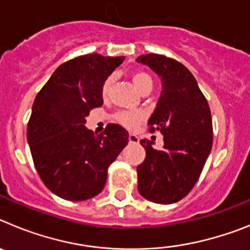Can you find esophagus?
Returning <instances> with one entry per match:
<instances>
[{
    "instance_id": "1",
    "label": "esophagus",
    "mask_w": 250,
    "mask_h": 250,
    "mask_svg": "<svg viewBox=\"0 0 250 250\" xmlns=\"http://www.w3.org/2000/svg\"><path fill=\"white\" fill-rule=\"evenodd\" d=\"M129 141L131 144H138L139 143V138L135 135V134H130L129 135Z\"/></svg>"
}]
</instances>
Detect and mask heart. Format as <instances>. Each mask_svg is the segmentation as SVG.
I'll use <instances>...</instances> for the list:
<instances>
[{"mask_svg": "<svg viewBox=\"0 0 250 250\" xmlns=\"http://www.w3.org/2000/svg\"><path fill=\"white\" fill-rule=\"evenodd\" d=\"M111 83H112L111 77H107V79L104 81L103 87H101V94H103V96H106V95H107V92H109L110 90V86H111ZM132 83H134V85L136 86V89H138L139 91H140V90L146 85L152 86L151 77H150L147 74H145V72H141V71L134 72V74H132ZM116 119H118L119 123H120L121 125H124L125 127L135 129L138 123L141 120V115L130 114V112H120V114L116 116Z\"/></svg>", "mask_w": 250, "mask_h": 250, "instance_id": "b5f03b06", "label": "heart"}]
</instances>
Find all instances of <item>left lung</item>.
Listing matches in <instances>:
<instances>
[{"instance_id":"8db88e82","label":"left lung","mask_w":250,"mask_h":250,"mask_svg":"<svg viewBox=\"0 0 250 250\" xmlns=\"http://www.w3.org/2000/svg\"><path fill=\"white\" fill-rule=\"evenodd\" d=\"M161 80V94L150 116L151 131L164 136V146L140 141L146 156L138 171V190L145 199L158 204H173L183 199L198 182L213 145V123L208 101L195 77L176 60L163 55H141Z\"/></svg>"}]
</instances>
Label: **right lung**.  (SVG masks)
<instances>
[{"label":"right lung","mask_w":250,"mask_h":250,"mask_svg":"<svg viewBox=\"0 0 250 250\" xmlns=\"http://www.w3.org/2000/svg\"><path fill=\"white\" fill-rule=\"evenodd\" d=\"M125 60L83 55L60 65L37 94L27 141L43 184L71 202L87 200L105 187L110 164L126 146L129 132L109 124L95 135L86 116L103 105L104 81Z\"/></svg>","instance_id":"add662e5"}]
</instances>
